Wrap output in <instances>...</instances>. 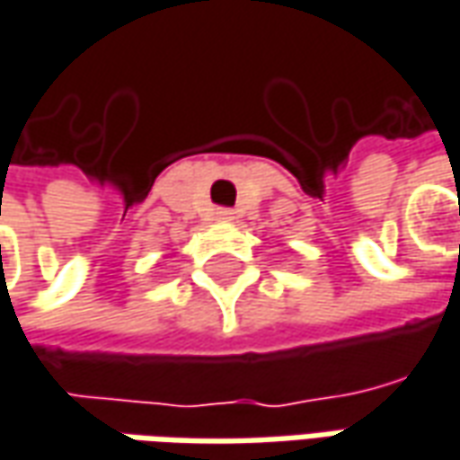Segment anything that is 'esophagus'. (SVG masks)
Returning a JSON list of instances; mask_svg holds the SVG:
<instances>
[{
	"label": "esophagus",
	"instance_id": "obj_1",
	"mask_svg": "<svg viewBox=\"0 0 460 460\" xmlns=\"http://www.w3.org/2000/svg\"><path fill=\"white\" fill-rule=\"evenodd\" d=\"M214 218L216 221H231V218H234V211H231V208H216Z\"/></svg>",
	"mask_w": 460,
	"mask_h": 460
}]
</instances>
